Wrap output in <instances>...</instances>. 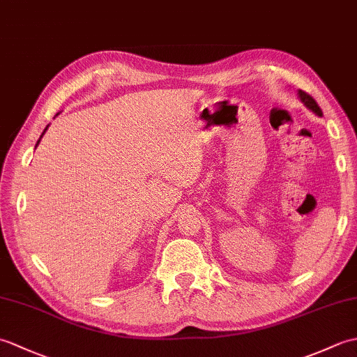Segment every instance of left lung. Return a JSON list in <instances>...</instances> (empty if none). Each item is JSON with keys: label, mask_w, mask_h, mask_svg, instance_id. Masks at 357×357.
I'll use <instances>...</instances> for the list:
<instances>
[{"label": "left lung", "mask_w": 357, "mask_h": 357, "mask_svg": "<svg viewBox=\"0 0 357 357\" xmlns=\"http://www.w3.org/2000/svg\"><path fill=\"white\" fill-rule=\"evenodd\" d=\"M298 95L301 98V101L304 102L310 110H313L317 116H322V110H321L319 105H317V102L314 101L313 96H310L307 92H304V90H299Z\"/></svg>", "instance_id": "1"}]
</instances>
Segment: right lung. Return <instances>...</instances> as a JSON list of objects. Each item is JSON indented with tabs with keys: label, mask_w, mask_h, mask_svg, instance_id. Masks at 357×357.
Returning a JSON list of instances; mask_svg holds the SVG:
<instances>
[{
	"label": "right lung",
	"mask_w": 357,
	"mask_h": 357,
	"mask_svg": "<svg viewBox=\"0 0 357 357\" xmlns=\"http://www.w3.org/2000/svg\"><path fill=\"white\" fill-rule=\"evenodd\" d=\"M47 127H49V126H47ZM47 127H45V128H44V132H43V135H44V133H45V130H47ZM43 135H41V138H43ZM41 138H40V139H38V142H36V146H38V144H40V141H41Z\"/></svg>",
	"instance_id": "obj_1"
}]
</instances>
